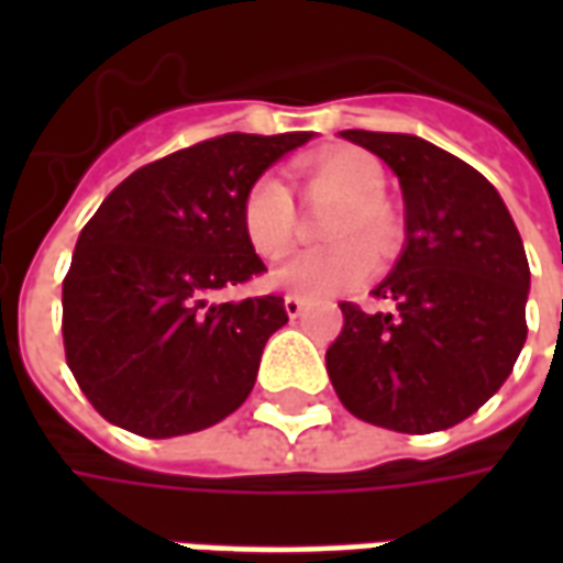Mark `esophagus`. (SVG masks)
I'll return each instance as SVG.
<instances>
[{
    "mask_svg": "<svg viewBox=\"0 0 563 563\" xmlns=\"http://www.w3.org/2000/svg\"><path fill=\"white\" fill-rule=\"evenodd\" d=\"M283 307H286V313H289V317L298 319L301 313H305L307 301L301 298V295H286V298H283Z\"/></svg>",
    "mask_w": 563,
    "mask_h": 563,
    "instance_id": "1",
    "label": "esophagus"
}]
</instances>
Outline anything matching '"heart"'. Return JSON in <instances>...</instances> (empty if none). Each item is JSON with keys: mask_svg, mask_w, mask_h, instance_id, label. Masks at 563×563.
<instances>
[{"mask_svg": "<svg viewBox=\"0 0 563 563\" xmlns=\"http://www.w3.org/2000/svg\"><path fill=\"white\" fill-rule=\"evenodd\" d=\"M307 192L343 198V208L325 225L334 244L295 253L274 271V283L292 295L322 298L365 283L377 268V251L389 253L398 241L391 210L379 201L386 174L371 153L355 147L331 150L307 162ZM241 229L262 258H280L295 241V198L277 174H258L241 198ZM375 245L371 247L366 241Z\"/></svg>", "mask_w": 563, "mask_h": 563, "instance_id": "heart-1", "label": "heart"}]
</instances>
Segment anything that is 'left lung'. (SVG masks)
<instances>
[{
    "label": "left lung",
    "mask_w": 563,
    "mask_h": 563,
    "mask_svg": "<svg viewBox=\"0 0 563 563\" xmlns=\"http://www.w3.org/2000/svg\"><path fill=\"white\" fill-rule=\"evenodd\" d=\"M398 174L407 244L374 295L391 310L343 301L325 353L331 386L362 422L431 434L464 422L512 374L528 322L531 271L504 198L431 141L346 129Z\"/></svg>",
    "instance_id": "obj_1"
}]
</instances>
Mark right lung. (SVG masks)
<instances>
[{"label": "right lung", "instance_id": "obj_1", "mask_svg": "<svg viewBox=\"0 0 563 563\" xmlns=\"http://www.w3.org/2000/svg\"><path fill=\"white\" fill-rule=\"evenodd\" d=\"M313 132H229L129 174L104 198L63 280L66 362L87 401L132 434L180 437L234 413L265 343L289 317L280 295L210 305L265 271L241 198Z\"/></svg>", "mask_w": 563, "mask_h": 563}]
</instances>
